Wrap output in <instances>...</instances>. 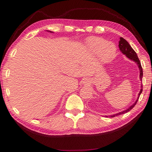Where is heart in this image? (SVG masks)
Here are the masks:
<instances>
[{"instance_id":"b5f03b06","label":"heart","mask_w":152,"mask_h":152,"mask_svg":"<svg viewBox=\"0 0 152 152\" xmlns=\"http://www.w3.org/2000/svg\"><path fill=\"white\" fill-rule=\"evenodd\" d=\"M86 47L90 52L96 53L97 58L100 63H109L113 60L116 55V45L112 42H107L103 38L98 37H88Z\"/></svg>"}]
</instances>
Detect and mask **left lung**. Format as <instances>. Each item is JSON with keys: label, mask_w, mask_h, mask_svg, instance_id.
I'll list each match as a JSON object with an SVG mask.
<instances>
[{"label": "left lung", "mask_w": 152, "mask_h": 152, "mask_svg": "<svg viewBox=\"0 0 152 152\" xmlns=\"http://www.w3.org/2000/svg\"><path fill=\"white\" fill-rule=\"evenodd\" d=\"M118 47L120 48V50H121V52L123 54H124L126 57L128 59H129L130 60H132V61L135 62L137 65V66H138V67L139 69V71H140L139 77H140V81H142V76H143L142 68V66H141L140 60L138 58V56H137L136 52H135V50H134L132 48V47L130 46L128 42L127 41L126 39H124L123 37H120V41L118 42ZM142 86H141L140 91L138 94V98H137V99L135 101V103L132 104V105H131V106H130L129 108L126 109V110L121 111V112H119V113H116L115 115H112L109 116V117H114V116L122 115V114H124V113H128V111H129L136 105L137 101H138V100H139L140 95L141 93H142Z\"/></svg>", "instance_id": "8db88e82"}]
</instances>
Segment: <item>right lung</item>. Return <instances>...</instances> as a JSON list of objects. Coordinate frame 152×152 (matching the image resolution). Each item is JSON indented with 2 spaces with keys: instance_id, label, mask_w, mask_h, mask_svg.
<instances>
[{
  "instance_id": "1",
  "label": "right lung",
  "mask_w": 152,
  "mask_h": 152,
  "mask_svg": "<svg viewBox=\"0 0 152 152\" xmlns=\"http://www.w3.org/2000/svg\"><path fill=\"white\" fill-rule=\"evenodd\" d=\"M47 31H49V32H50V33H53V31H49V30H47Z\"/></svg>"
}]
</instances>
